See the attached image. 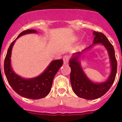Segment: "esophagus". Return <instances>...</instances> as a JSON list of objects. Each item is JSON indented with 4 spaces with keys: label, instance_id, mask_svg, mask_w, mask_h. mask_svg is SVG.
<instances>
[{
    "label": "esophagus",
    "instance_id": "1",
    "mask_svg": "<svg viewBox=\"0 0 122 122\" xmlns=\"http://www.w3.org/2000/svg\"><path fill=\"white\" fill-rule=\"evenodd\" d=\"M69 59H70V57L68 56H64L63 57V63L65 65L68 64V61H69Z\"/></svg>",
    "mask_w": 122,
    "mask_h": 122
}]
</instances>
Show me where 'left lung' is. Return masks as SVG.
<instances>
[{
	"mask_svg": "<svg viewBox=\"0 0 122 122\" xmlns=\"http://www.w3.org/2000/svg\"><path fill=\"white\" fill-rule=\"evenodd\" d=\"M93 44L82 51L74 54L69 61V66L71 68V84L73 92L77 97L86 100H95L104 95L113 84L117 74V63L114 47L103 33L93 31ZM97 44L103 45L107 50L112 68L108 78L102 83H94L90 80L83 71L79 61L83 52Z\"/></svg>",
	"mask_w": 122,
	"mask_h": 122,
	"instance_id": "1",
	"label": "left lung"
}]
</instances>
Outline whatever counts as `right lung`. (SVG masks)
I'll list each match as a JSON object with an SVG mask.
<instances>
[{"instance_id":"add662e5","label":"right lung","mask_w":122,"mask_h":122,"mask_svg":"<svg viewBox=\"0 0 122 122\" xmlns=\"http://www.w3.org/2000/svg\"><path fill=\"white\" fill-rule=\"evenodd\" d=\"M36 33L37 32L35 29L27 30L21 32L10 45L4 60V72L11 87L21 97L32 100L43 98L49 94L54 77L63 65L62 59L53 60L40 75L33 78H24L13 70L11 57L13 46L16 40L24 35Z\"/></svg>"}]
</instances>
